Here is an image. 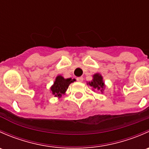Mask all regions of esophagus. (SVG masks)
<instances>
[{
    "label": "esophagus",
    "instance_id": "obj_1",
    "mask_svg": "<svg viewBox=\"0 0 149 149\" xmlns=\"http://www.w3.org/2000/svg\"><path fill=\"white\" fill-rule=\"evenodd\" d=\"M76 79H77V81H79V82H82L84 81L83 77H78Z\"/></svg>",
    "mask_w": 149,
    "mask_h": 149
}]
</instances>
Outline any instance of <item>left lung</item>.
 <instances>
[{
	"mask_svg": "<svg viewBox=\"0 0 149 149\" xmlns=\"http://www.w3.org/2000/svg\"><path fill=\"white\" fill-rule=\"evenodd\" d=\"M88 84H89L90 86L93 87L95 89L100 91L102 93H103L104 88H105L104 83L103 81V78L100 73H95L93 76L92 81L91 82H88Z\"/></svg>",
	"mask_w": 149,
	"mask_h": 149,
	"instance_id": "left-lung-1",
	"label": "left lung"
}]
</instances>
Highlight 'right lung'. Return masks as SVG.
<instances>
[{
	"label": "right lung",
	"instance_id": "obj_1",
	"mask_svg": "<svg viewBox=\"0 0 149 149\" xmlns=\"http://www.w3.org/2000/svg\"><path fill=\"white\" fill-rule=\"evenodd\" d=\"M74 81V80L70 79H64L62 76H58L55 79L53 85L51 86L50 90L52 94L56 97H61L63 94L65 93L69 85Z\"/></svg>",
	"mask_w": 149,
	"mask_h": 149
}]
</instances>
